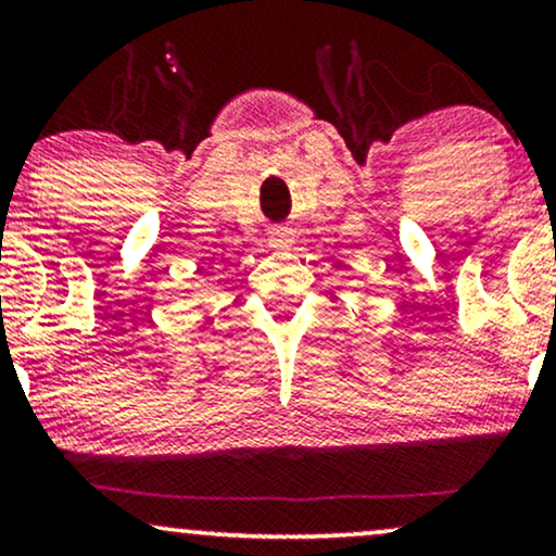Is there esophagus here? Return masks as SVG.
<instances>
[{
  "mask_svg": "<svg viewBox=\"0 0 556 556\" xmlns=\"http://www.w3.org/2000/svg\"><path fill=\"white\" fill-rule=\"evenodd\" d=\"M269 245L274 248V251H290L292 248V232L290 229H277V232L271 235L269 238Z\"/></svg>",
  "mask_w": 556,
  "mask_h": 556,
  "instance_id": "1",
  "label": "esophagus"
}]
</instances>
